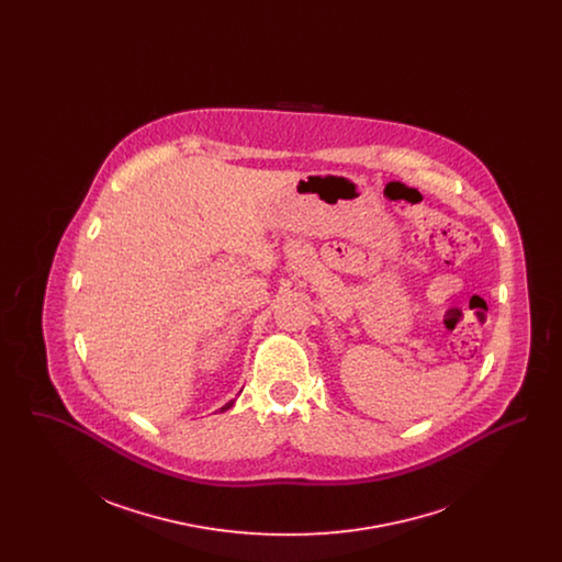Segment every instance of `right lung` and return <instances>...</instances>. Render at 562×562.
<instances>
[{"label": "right lung", "mask_w": 562, "mask_h": 562, "mask_svg": "<svg viewBox=\"0 0 562 562\" xmlns=\"http://www.w3.org/2000/svg\"><path fill=\"white\" fill-rule=\"evenodd\" d=\"M229 406H232V402H227V404H225V406H223V408H221V411H227V408H229Z\"/></svg>", "instance_id": "obj_1"}]
</instances>
